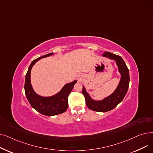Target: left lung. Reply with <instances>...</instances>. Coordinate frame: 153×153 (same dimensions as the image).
Instances as JSON below:
<instances>
[{
	"instance_id": "left-lung-1",
	"label": "left lung",
	"mask_w": 153,
	"mask_h": 153,
	"mask_svg": "<svg viewBox=\"0 0 153 153\" xmlns=\"http://www.w3.org/2000/svg\"><path fill=\"white\" fill-rule=\"evenodd\" d=\"M102 56L115 61L121 77H120L119 83L114 92L100 100H95L92 99L83 85L82 94L85 97L87 107L92 110L99 112L110 111L118 105L124 99L130 83L129 70L121 56L107 51L104 53Z\"/></svg>"
}]
</instances>
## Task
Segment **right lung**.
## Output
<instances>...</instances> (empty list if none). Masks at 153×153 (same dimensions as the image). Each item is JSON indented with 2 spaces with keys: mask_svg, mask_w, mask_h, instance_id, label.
I'll use <instances>...</instances> for the list:
<instances>
[{
  "mask_svg": "<svg viewBox=\"0 0 153 153\" xmlns=\"http://www.w3.org/2000/svg\"><path fill=\"white\" fill-rule=\"evenodd\" d=\"M53 54V53L47 54L31 62L27 72L24 86L26 97L31 106L39 113L46 116L61 114L67 110L68 108V97L73 89L74 85L77 82L76 80H74V81L66 84L59 92L49 97H44L35 92L31 83V68L38 61L52 56Z\"/></svg>",
  "mask_w": 153,
  "mask_h": 153,
  "instance_id": "1",
  "label": "right lung"
}]
</instances>
